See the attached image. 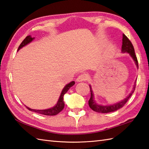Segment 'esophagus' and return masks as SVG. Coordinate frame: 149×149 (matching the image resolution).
<instances>
[{
  "label": "esophagus",
  "mask_w": 149,
  "mask_h": 149,
  "mask_svg": "<svg viewBox=\"0 0 149 149\" xmlns=\"http://www.w3.org/2000/svg\"><path fill=\"white\" fill-rule=\"evenodd\" d=\"M88 79V76L87 74H81L78 76V77L77 78V81L79 82L86 81H87Z\"/></svg>",
  "instance_id": "1"
}]
</instances>
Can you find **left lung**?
<instances>
[{
    "label": "left lung",
    "instance_id": "1",
    "mask_svg": "<svg viewBox=\"0 0 149 149\" xmlns=\"http://www.w3.org/2000/svg\"><path fill=\"white\" fill-rule=\"evenodd\" d=\"M122 52L123 53H126V52H127V53H130L131 56L133 58L134 61H135V63L138 68V60H137L135 53H134V47L133 46L132 43H131V42L130 40V39L125 35H124V34H123V37ZM136 83V82L134 83L133 91H131V93L128 95V96H127L126 98H125L124 100H123L122 102H120L119 103H115V104H113L111 105H107V106H103V105H100L96 104V102H95V100H93V91L91 89V86H89V88H90V91H91V98L89 100V102H88L89 107H90L93 110H94L95 112H98V113H109L111 112H114L117 110L122 108V107L124 106V105L127 103V100H129V98L131 97V96L133 95L134 90H135Z\"/></svg>",
    "mask_w": 149,
    "mask_h": 149
}]
</instances>
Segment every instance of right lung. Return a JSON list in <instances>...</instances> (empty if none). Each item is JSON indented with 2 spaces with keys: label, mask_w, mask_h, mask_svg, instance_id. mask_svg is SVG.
Returning <instances> with one entry per match:
<instances>
[{
  "label": "right lung",
  "mask_w": 149,
  "mask_h": 149,
  "mask_svg": "<svg viewBox=\"0 0 149 149\" xmlns=\"http://www.w3.org/2000/svg\"><path fill=\"white\" fill-rule=\"evenodd\" d=\"M33 39V38L31 37L30 36H27L25 39L22 41V42L20 44V45L18 47V50H19L21 48L23 47V46H26L27 44H29L30 42H32ZM74 84H75V82L72 81L65 86V88H63V89L61 91V95L60 96V98H59V100H58L57 104L54 107H53V108H51L49 109H46V110H35V109H30V108H29V107H26V109H29V110H31V111H32V112H37V113H40V114H42V115H45V116L57 115L58 113H60L61 110L63 109L64 107H65V103L63 102L64 95L68 91V90L70 89V87H72V86H73L74 85Z\"/></svg>",
  "instance_id": "add662e5"
}]
</instances>
